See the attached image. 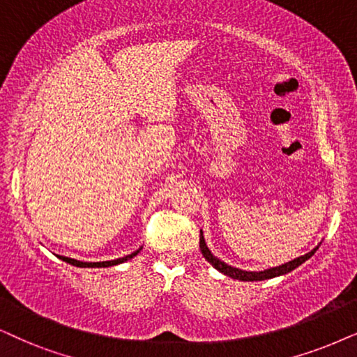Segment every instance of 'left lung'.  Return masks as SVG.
<instances>
[{"label": "left lung", "instance_id": "left-lung-1", "mask_svg": "<svg viewBox=\"0 0 357 357\" xmlns=\"http://www.w3.org/2000/svg\"><path fill=\"white\" fill-rule=\"evenodd\" d=\"M199 247H201L202 255H204V259L209 261V264L215 270H219L220 273L227 275V277H231L234 280H241V282H261V280H268V278L280 277V275H285L288 272H291V270H295L296 267H300V265L303 264V261H306V260L311 259V257L314 255V252L318 250L319 245L314 247V249L311 250V252H308V254L298 257V259H293L290 261H287V264L278 265V267L261 270V272H247V270L236 268V267H232V265H227V264H225V261L219 260L218 257L212 255V252L207 249L204 236H202V231H201V236H199Z\"/></svg>", "mask_w": 357, "mask_h": 357}]
</instances>
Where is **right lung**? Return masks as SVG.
<instances>
[{"label": "right lung", "instance_id": "obj_1", "mask_svg": "<svg viewBox=\"0 0 357 357\" xmlns=\"http://www.w3.org/2000/svg\"><path fill=\"white\" fill-rule=\"evenodd\" d=\"M142 250V247H139L138 250H135L133 254L130 255H125L121 257V259H116V260H107V261H80V260H75V259H70V257H62L59 255V259L67 261V264L74 265V267H80V268H105V267H114V265H119V264H123V261L133 259L135 255L138 254V252Z\"/></svg>", "mask_w": 357, "mask_h": 357}]
</instances>
